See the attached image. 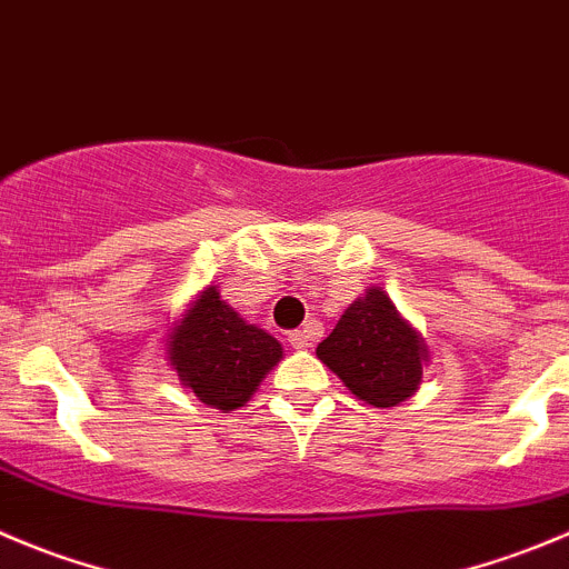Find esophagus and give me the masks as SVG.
<instances>
[{
    "mask_svg": "<svg viewBox=\"0 0 569 569\" xmlns=\"http://www.w3.org/2000/svg\"><path fill=\"white\" fill-rule=\"evenodd\" d=\"M317 337H320V328L306 326V328H300V331L289 333V345L295 350H309V348H315Z\"/></svg>",
    "mask_w": 569,
    "mask_h": 569,
    "instance_id": "obj_1",
    "label": "esophagus"
}]
</instances>
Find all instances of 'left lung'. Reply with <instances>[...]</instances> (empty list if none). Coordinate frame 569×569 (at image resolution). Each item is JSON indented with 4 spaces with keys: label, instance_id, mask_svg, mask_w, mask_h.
Masks as SVG:
<instances>
[{
    "label": "left lung",
    "instance_id": "8db88e82",
    "mask_svg": "<svg viewBox=\"0 0 569 569\" xmlns=\"http://www.w3.org/2000/svg\"><path fill=\"white\" fill-rule=\"evenodd\" d=\"M317 359L368 405L398 407L421 385L429 350L390 297L373 286L317 345Z\"/></svg>",
    "mask_w": 569,
    "mask_h": 569
}]
</instances>
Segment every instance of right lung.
<instances>
[{
  "label": "right lung",
  "instance_id": "add662e5",
  "mask_svg": "<svg viewBox=\"0 0 569 569\" xmlns=\"http://www.w3.org/2000/svg\"><path fill=\"white\" fill-rule=\"evenodd\" d=\"M283 359V348L263 328L249 326L207 286L168 333V362L199 401L216 410H238Z\"/></svg>",
  "mask_w": 569,
  "mask_h": 569
}]
</instances>
